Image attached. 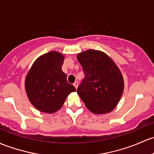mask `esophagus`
I'll list each match as a JSON object with an SVG mask.
<instances>
[{
    "label": "esophagus",
    "mask_w": 154,
    "mask_h": 154,
    "mask_svg": "<svg viewBox=\"0 0 154 154\" xmlns=\"http://www.w3.org/2000/svg\"><path fill=\"white\" fill-rule=\"evenodd\" d=\"M73 85H74V86L75 87V88H76V89H77V87H78V82H74V84H73Z\"/></svg>",
    "instance_id": "34e87169"
}]
</instances>
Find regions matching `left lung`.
Returning <instances> with one entry per match:
<instances>
[{
    "mask_svg": "<svg viewBox=\"0 0 154 154\" xmlns=\"http://www.w3.org/2000/svg\"><path fill=\"white\" fill-rule=\"evenodd\" d=\"M85 77L77 92L85 106L97 114L112 111L124 89L123 77L114 61L106 54L87 50L77 54Z\"/></svg>",
    "mask_w": 154,
    "mask_h": 154,
    "instance_id": "obj_1",
    "label": "left lung"
}]
</instances>
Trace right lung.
I'll list each match as a JSON object with an SVG mask.
<instances>
[{"label":"right lung","mask_w":154,"mask_h":154,"mask_svg":"<svg viewBox=\"0 0 154 154\" xmlns=\"http://www.w3.org/2000/svg\"><path fill=\"white\" fill-rule=\"evenodd\" d=\"M64 57L57 51L43 54L35 60L26 76L25 88L32 105L41 112L54 113L76 88L67 81L61 69Z\"/></svg>","instance_id":"add662e5"}]
</instances>
